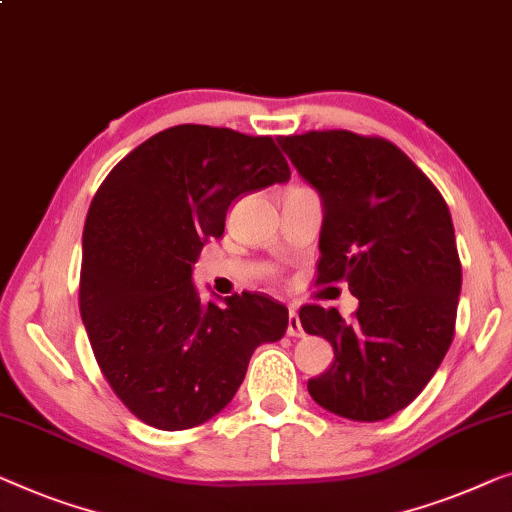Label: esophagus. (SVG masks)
I'll return each mask as SVG.
<instances>
[{
  "label": "esophagus",
  "mask_w": 512,
  "mask_h": 512,
  "mask_svg": "<svg viewBox=\"0 0 512 512\" xmlns=\"http://www.w3.org/2000/svg\"><path fill=\"white\" fill-rule=\"evenodd\" d=\"M286 332H288V337H302V335H305V330H302V323H300V316H298V311H295V309H288V328H286Z\"/></svg>",
  "instance_id": "1"
}]
</instances>
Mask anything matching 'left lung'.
<instances>
[{
	"label": "left lung",
	"mask_w": 512,
	"mask_h": 512,
	"mask_svg": "<svg viewBox=\"0 0 512 512\" xmlns=\"http://www.w3.org/2000/svg\"><path fill=\"white\" fill-rule=\"evenodd\" d=\"M279 145L323 201L316 281H344L360 300L351 323L337 309H300L307 335L335 348L307 390L335 416L385 420L420 395L453 342L462 265L450 210L383 138L309 131Z\"/></svg>",
	"instance_id": "obj_1"
}]
</instances>
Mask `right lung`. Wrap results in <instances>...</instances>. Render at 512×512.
Returning a JSON list of instances; mask_svg holds the SVG:
<instances>
[{"mask_svg": "<svg viewBox=\"0 0 512 512\" xmlns=\"http://www.w3.org/2000/svg\"><path fill=\"white\" fill-rule=\"evenodd\" d=\"M270 136L180 124L117 164L83 231L80 316L103 376L138 420L177 432L224 411L288 309L261 293L203 302L194 265L249 191L284 184Z\"/></svg>", "mask_w": 512, "mask_h": 512, "instance_id": "right-lung-1", "label": "right lung"}]
</instances>
